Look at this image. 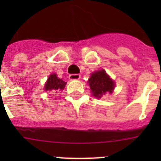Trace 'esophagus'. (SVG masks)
Returning a JSON list of instances; mask_svg holds the SVG:
<instances>
[{
  "mask_svg": "<svg viewBox=\"0 0 161 161\" xmlns=\"http://www.w3.org/2000/svg\"><path fill=\"white\" fill-rule=\"evenodd\" d=\"M80 78V74H71L69 76V79L70 80H79Z\"/></svg>",
  "mask_w": 161,
  "mask_h": 161,
  "instance_id": "1",
  "label": "esophagus"
}]
</instances>
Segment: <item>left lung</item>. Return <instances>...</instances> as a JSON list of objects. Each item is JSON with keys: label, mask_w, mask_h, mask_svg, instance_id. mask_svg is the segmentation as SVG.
Masks as SVG:
<instances>
[{"label": "left lung", "mask_w": 161, "mask_h": 161, "mask_svg": "<svg viewBox=\"0 0 161 161\" xmlns=\"http://www.w3.org/2000/svg\"><path fill=\"white\" fill-rule=\"evenodd\" d=\"M89 84L93 95L101 97L106 93H111L114 89V82L104 70L97 71L89 79Z\"/></svg>", "instance_id": "1"}]
</instances>
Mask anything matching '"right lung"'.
Instances as JSON below:
<instances>
[{
  "mask_svg": "<svg viewBox=\"0 0 161 161\" xmlns=\"http://www.w3.org/2000/svg\"><path fill=\"white\" fill-rule=\"evenodd\" d=\"M67 82L64 81L62 79L57 77L56 74L53 73L48 78L47 81L45 85V90H63L64 89Z\"/></svg>",
  "mask_w": 161,
  "mask_h": 161,
  "instance_id": "obj_1",
  "label": "right lung"
}]
</instances>
